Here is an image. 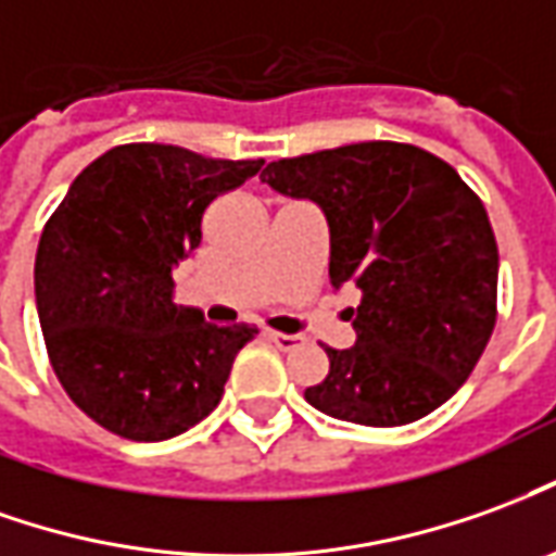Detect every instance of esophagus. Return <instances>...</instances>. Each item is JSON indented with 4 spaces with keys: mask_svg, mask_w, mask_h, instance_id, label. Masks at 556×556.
I'll list each match as a JSON object with an SVG mask.
<instances>
[{
    "mask_svg": "<svg viewBox=\"0 0 556 556\" xmlns=\"http://www.w3.org/2000/svg\"><path fill=\"white\" fill-rule=\"evenodd\" d=\"M267 340L282 349V352H291V349H298V345L304 343V337H298V333H279V331H267Z\"/></svg>",
    "mask_w": 556,
    "mask_h": 556,
    "instance_id": "obj_1",
    "label": "esophagus"
}]
</instances>
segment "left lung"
I'll list each match as a JSON object with an SVG mask.
<instances>
[{
    "mask_svg": "<svg viewBox=\"0 0 556 556\" xmlns=\"http://www.w3.org/2000/svg\"><path fill=\"white\" fill-rule=\"evenodd\" d=\"M262 184L316 201L331 228V282L361 289L349 316L358 340L325 345L331 367L306 403L367 427L440 409L496 325L500 252L481 198L448 162L397 141L277 159Z\"/></svg>",
    "mask_w": 556,
    "mask_h": 556,
    "instance_id": "8db88e82",
    "label": "left lung"
}]
</instances>
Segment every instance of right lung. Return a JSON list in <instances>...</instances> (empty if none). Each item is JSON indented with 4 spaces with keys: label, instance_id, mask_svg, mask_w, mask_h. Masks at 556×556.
Returning a JSON list of instances; mask_svg holds the SVG:
<instances>
[{
    "label": "right lung",
    "instance_id": "right-lung-1",
    "mask_svg": "<svg viewBox=\"0 0 556 556\" xmlns=\"http://www.w3.org/2000/svg\"><path fill=\"white\" fill-rule=\"evenodd\" d=\"M262 159H211L174 143H119L80 170L35 255L50 367L80 413L123 440L159 442L216 409L250 325L177 306L174 265L198 250L216 195Z\"/></svg>",
    "mask_w": 556,
    "mask_h": 556
}]
</instances>
